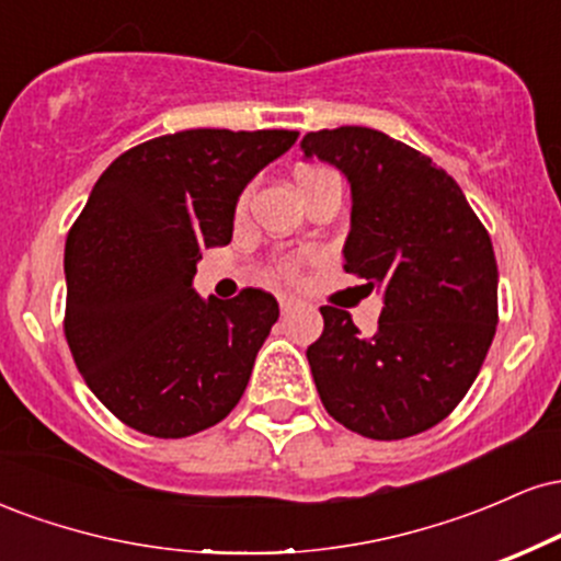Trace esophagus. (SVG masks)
<instances>
[{"mask_svg": "<svg viewBox=\"0 0 561 561\" xmlns=\"http://www.w3.org/2000/svg\"><path fill=\"white\" fill-rule=\"evenodd\" d=\"M276 300H279V311H282V313L295 311V308L300 306V300H298V298H293V295H287V293H279V295H276Z\"/></svg>", "mask_w": 561, "mask_h": 561, "instance_id": "esophagus-1", "label": "esophagus"}]
</instances>
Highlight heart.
Wrapping results in <instances>:
<instances>
[{
  "label": "heart",
  "instance_id": "b5f03b06",
  "mask_svg": "<svg viewBox=\"0 0 561 561\" xmlns=\"http://www.w3.org/2000/svg\"><path fill=\"white\" fill-rule=\"evenodd\" d=\"M327 173H332V171L319 169V165H308V169H300L298 173H295V182H298V190L302 192L308 184H313V182H317V179L327 176ZM244 203H248V195L240 197V208H242ZM274 274L282 276V279H295V276L300 274V261H298V259H282V261H276V263H274Z\"/></svg>",
  "mask_w": 561,
  "mask_h": 561
}]
</instances>
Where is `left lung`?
I'll return each instance as SVG.
<instances>
[{
    "label": "left lung",
    "instance_id": "8db88e82",
    "mask_svg": "<svg viewBox=\"0 0 561 561\" xmlns=\"http://www.w3.org/2000/svg\"><path fill=\"white\" fill-rule=\"evenodd\" d=\"M306 158L351 182L347 274L382 289L377 332L321 306L306 356L332 420L371 440L435 427L472 388L499 324V266L465 192L427 156L366 126L306 134Z\"/></svg>",
    "mask_w": 561,
    "mask_h": 561
}]
</instances>
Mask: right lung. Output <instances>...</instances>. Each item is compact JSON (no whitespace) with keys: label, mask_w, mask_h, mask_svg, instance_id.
Here are the masks:
<instances>
[{"label":"right lung","mask_w":561,"mask_h":561,"mask_svg":"<svg viewBox=\"0 0 561 561\" xmlns=\"http://www.w3.org/2000/svg\"><path fill=\"white\" fill-rule=\"evenodd\" d=\"M298 131L190 128L126 150L96 179L66 242V340L83 382L131 430L186 437L240 403L274 295L205 302L203 248L231 240L240 192Z\"/></svg>","instance_id":"right-lung-1"}]
</instances>
